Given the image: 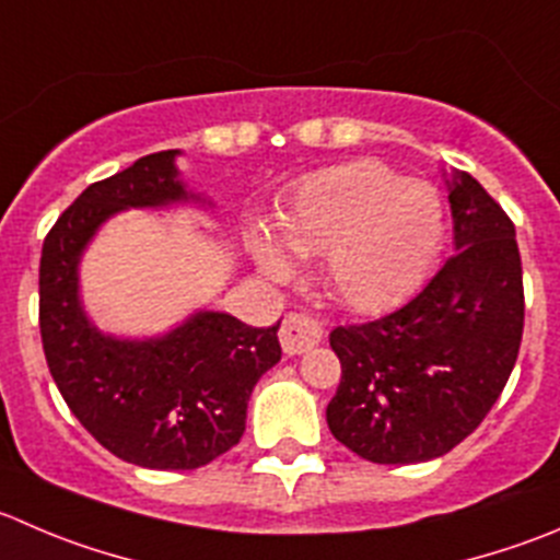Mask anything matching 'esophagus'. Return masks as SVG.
Segmentation results:
<instances>
[{"instance_id": "esophagus-1", "label": "esophagus", "mask_w": 560, "mask_h": 560, "mask_svg": "<svg viewBox=\"0 0 560 560\" xmlns=\"http://www.w3.org/2000/svg\"><path fill=\"white\" fill-rule=\"evenodd\" d=\"M324 329L307 313H289L283 318V327H280V343H283L285 354H305L313 346L322 343Z\"/></svg>"}]
</instances>
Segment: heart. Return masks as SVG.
Here are the masks:
<instances>
[{
    "instance_id": "obj_1",
    "label": "heart",
    "mask_w": 560,
    "mask_h": 560,
    "mask_svg": "<svg viewBox=\"0 0 560 560\" xmlns=\"http://www.w3.org/2000/svg\"><path fill=\"white\" fill-rule=\"evenodd\" d=\"M275 236L255 231L249 249L271 280H289L294 258L324 255L335 300L376 313L407 300L445 242V203L436 186L398 178L371 159L307 175L280 209Z\"/></svg>"
}]
</instances>
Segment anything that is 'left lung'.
Here are the masks:
<instances>
[{
    "label": "left lung",
    "instance_id": "1",
    "mask_svg": "<svg viewBox=\"0 0 560 560\" xmlns=\"http://www.w3.org/2000/svg\"><path fill=\"white\" fill-rule=\"evenodd\" d=\"M456 253L415 300L376 322L335 327L340 385L327 423L376 465L448 454L503 393L525 324L514 222L467 173L448 180Z\"/></svg>",
    "mask_w": 560,
    "mask_h": 560
}]
</instances>
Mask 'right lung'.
Here are the masks:
<instances>
[{
  "instance_id": "1",
  "label": "right lung",
  "mask_w": 560,
  "mask_h": 560,
  "mask_svg": "<svg viewBox=\"0 0 560 560\" xmlns=\"http://www.w3.org/2000/svg\"><path fill=\"white\" fill-rule=\"evenodd\" d=\"M159 151L90 184L62 211L40 255L46 363L79 423L117 459L195 470L242 440L253 387L280 360L277 327L200 311L159 338L104 335L79 300V260L109 217L200 200Z\"/></svg>"
}]
</instances>
